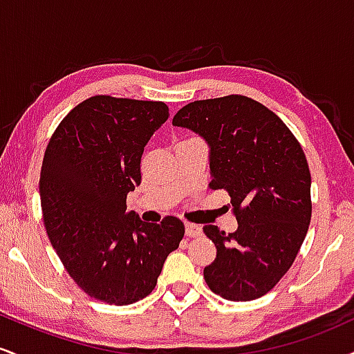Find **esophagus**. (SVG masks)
<instances>
[{
    "label": "esophagus",
    "mask_w": 354,
    "mask_h": 354,
    "mask_svg": "<svg viewBox=\"0 0 354 354\" xmlns=\"http://www.w3.org/2000/svg\"><path fill=\"white\" fill-rule=\"evenodd\" d=\"M201 233V226L194 225V223H186V236H198Z\"/></svg>",
    "instance_id": "34e87169"
}]
</instances>
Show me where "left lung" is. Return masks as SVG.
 <instances>
[{"mask_svg": "<svg viewBox=\"0 0 354 354\" xmlns=\"http://www.w3.org/2000/svg\"><path fill=\"white\" fill-rule=\"evenodd\" d=\"M174 126L209 145L211 189L230 194L238 230L203 231L216 246L205 268L213 293L230 301L261 298L296 259L311 221V173L301 145L278 115L243 95L183 106Z\"/></svg>", "mask_w": 354, "mask_h": 354, "instance_id": "left-lung-1", "label": "left lung"}]
</instances>
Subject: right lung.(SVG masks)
<instances>
[{
	"instance_id": "right-lung-1",
	"label": "right lung",
	"mask_w": 354,
	"mask_h": 354,
	"mask_svg": "<svg viewBox=\"0 0 354 354\" xmlns=\"http://www.w3.org/2000/svg\"><path fill=\"white\" fill-rule=\"evenodd\" d=\"M168 116L163 101L96 95L63 118L46 146L39 196L48 238L68 274L98 301L124 306L148 296L185 236L180 218L156 225L126 213L145 146Z\"/></svg>"
}]
</instances>
